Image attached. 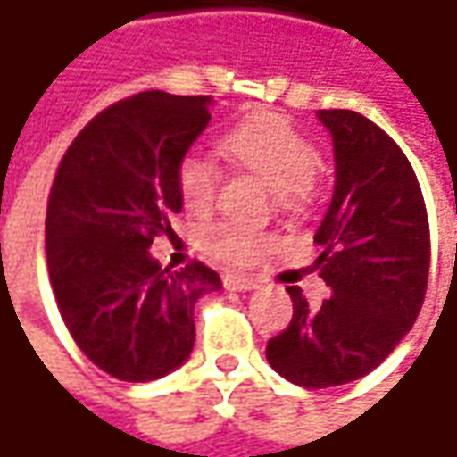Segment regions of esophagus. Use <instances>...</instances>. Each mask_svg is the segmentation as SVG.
I'll return each instance as SVG.
<instances>
[{"mask_svg":"<svg viewBox=\"0 0 457 457\" xmlns=\"http://www.w3.org/2000/svg\"><path fill=\"white\" fill-rule=\"evenodd\" d=\"M223 285H226V290L249 292V290H256V287H259V279H254V277H237V274H226V277H223Z\"/></svg>","mask_w":457,"mask_h":457,"instance_id":"obj_1","label":"esophagus"}]
</instances>
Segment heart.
Listing matches in <instances>:
<instances>
[{"label": "heart", "mask_w": 457, "mask_h": 457, "mask_svg": "<svg viewBox=\"0 0 457 457\" xmlns=\"http://www.w3.org/2000/svg\"><path fill=\"white\" fill-rule=\"evenodd\" d=\"M220 152L237 165L277 187L282 211H300L310 198L320 154L287 119L274 114L249 116L220 137ZM219 167L201 154H187L178 167V190L193 213H205L219 195ZM205 249L228 264H252L270 252L272 237L238 223H216L205 231Z\"/></svg>", "instance_id": "b5f03b06"}]
</instances>
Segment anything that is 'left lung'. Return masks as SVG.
Listing matches in <instances>:
<instances>
[{
    "instance_id": "left-lung-1",
    "label": "left lung",
    "mask_w": 457,
    "mask_h": 457,
    "mask_svg": "<svg viewBox=\"0 0 457 457\" xmlns=\"http://www.w3.org/2000/svg\"><path fill=\"white\" fill-rule=\"evenodd\" d=\"M333 137L336 185L315 244L330 297L310 307L287 287L292 320L267 343L279 377L328 389L366 377L410 330L428 290L430 226L410 160L359 112H318Z\"/></svg>"
}]
</instances>
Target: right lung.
I'll return each instance as SVG.
<instances>
[{
    "label": "right lung",
    "mask_w": 457,
    "mask_h": 457,
    "mask_svg": "<svg viewBox=\"0 0 457 457\" xmlns=\"http://www.w3.org/2000/svg\"><path fill=\"white\" fill-rule=\"evenodd\" d=\"M211 96L145 91L88 121L47 201L45 254L73 341L101 371L145 384L190 359L193 310L220 277L160 267L154 237L183 211L178 167L211 121Z\"/></svg>",
    "instance_id": "right-lung-1"
}]
</instances>
